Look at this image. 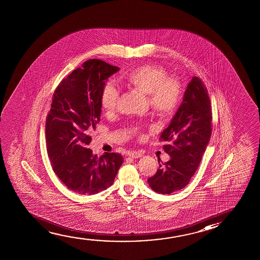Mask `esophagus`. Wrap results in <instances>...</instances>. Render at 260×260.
<instances>
[{
    "mask_svg": "<svg viewBox=\"0 0 260 260\" xmlns=\"http://www.w3.org/2000/svg\"><path fill=\"white\" fill-rule=\"evenodd\" d=\"M128 155L132 156L133 158H139V157H141L142 154L139 152V151H132V152L128 153Z\"/></svg>",
    "mask_w": 260,
    "mask_h": 260,
    "instance_id": "esophagus-1",
    "label": "esophagus"
}]
</instances>
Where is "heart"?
<instances>
[{
	"label": "heart",
	"instance_id": "obj_1",
	"mask_svg": "<svg viewBox=\"0 0 260 260\" xmlns=\"http://www.w3.org/2000/svg\"><path fill=\"white\" fill-rule=\"evenodd\" d=\"M121 83L128 89L147 94L151 109L159 116L173 115L181 104L182 87L180 80L175 77H169L161 66L143 64L132 69L121 77ZM119 98V89L113 83H106L100 94L103 109L108 113L114 112ZM140 128L139 124H132L128 126L127 131L137 134Z\"/></svg>",
	"mask_w": 260,
	"mask_h": 260
}]
</instances>
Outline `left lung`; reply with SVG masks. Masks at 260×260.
<instances>
[{
  "label": "left lung",
  "instance_id": "obj_1",
  "mask_svg": "<svg viewBox=\"0 0 260 260\" xmlns=\"http://www.w3.org/2000/svg\"><path fill=\"white\" fill-rule=\"evenodd\" d=\"M210 98L207 87L193 77L185 91L183 101L160 140L164 150L171 156L160 164L147 183L154 191L171 194L188 184L200 166L212 133Z\"/></svg>",
  "mask_w": 260,
  "mask_h": 260
}]
</instances>
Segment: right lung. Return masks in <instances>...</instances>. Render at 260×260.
<instances>
[{"label":"right lung","instance_id":"right-lung-1","mask_svg":"<svg viewBox=\"0 0 260 260\" xmlns=\"http://www.w3.org/2000/svg\"><path fill=\"white\" fill-rule=\"evenodd\" d=\"M119 71L99 59H91L60 81L53 95L45 122L46 149L53 172L69 189L93 195L113 185L123 162L118 153L98 157L87 148V132L100 120L102 88Z\"/></svg>","mask_w":260,"mask_h":260}]
</instances>
